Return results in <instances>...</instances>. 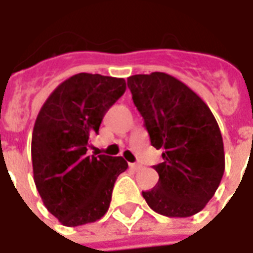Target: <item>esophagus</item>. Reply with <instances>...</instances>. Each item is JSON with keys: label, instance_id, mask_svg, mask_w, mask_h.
I'll list each match as a JSON object with an SVG mask.
<instances>
[{"label": "esophagus", "instance_id": "1", "mask_svg": "<svg viewBox=\"0 0 253 253\" xmlns=\"http://www.w3.org/2000/svg\"><path fill=\"white\" fill-rule=\"evenodd\" d=\"M130 168H131L132 170H139L142 168V165L137 164V163H132V164H130Z\"/></svg>", "mask_w": 253, "mask_h": 253}]
</instances>
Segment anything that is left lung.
Instances as JSON below:
<instances>
[{"label": "left lung", "instance_id": "1", "mask_svg": "<svg viewBox=\"0 0 253 253\" xmlns=\"http://www.w3.org/2000/svg\"><path fill=\"white\" fill-rule=\"evenodd\" d=\"M150 143L164 149L154 165L159 181L142 191L149 207L165 217L199 212L217 191L225 170L222 135L210 108L198 94L167 73L127 78Z\"/></svg>", "mask_w": 253, "mask_h": 253}]
</instances>
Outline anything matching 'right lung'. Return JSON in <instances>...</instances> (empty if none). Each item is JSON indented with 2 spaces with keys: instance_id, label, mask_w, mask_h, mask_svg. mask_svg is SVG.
I'll list each match as a JSON object with an SVG mask.
<instances>
[{
  "instance_id": "1",
  "label": "right lung",
  "mask_w": 253,
  "mask_h": 253,
  "mask_svg": "<svg viewBox=\"0 0 253 253\" xmlns=\"http://www.w3.org/2000/svg\"><path fill=\"white\" fill-rule=\"evenodd\" d=\"M126 90L123 78L78 73L54 89L32 132L34 180L47 210L65 226L94 222L110 207L122 157L88 156L105 112Z\"/></svg>"
}]
</instances>
